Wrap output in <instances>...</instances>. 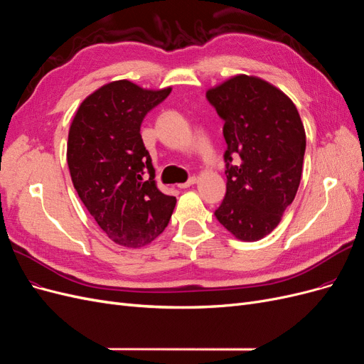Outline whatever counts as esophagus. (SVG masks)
<instances>
[{
	"mask_svg": "<svg viewBox=\"0 0 364 364\" xmlns=\"http://www.w3.org/2000/svg\"><path fill=\"white\" fill-rule=\"evenodd\" d=\"M196 183V177H191L189 180H187V181H184V183H180L178 184V187H180V189H186V187H191L192 184H195Z\"/></svg>",
	"mask_w": 364,
	"mask_h": 364,
	"instance_id": "esophagus-1",
	"label": "esophagus"
}]
</instances>
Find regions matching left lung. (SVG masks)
Segmentation results:
<instances>
[{"instance_id":"obj_1","label":"left lung","mask_w":364,"mask_h":364,"mask_svg":"<svg viewBox=\"0 0 364 364\" xmlns=\"http://www.w3.org/2000/svg\"><path fill=\"white\" fill-rule=\"evenodd\" d=\"M224 121L227 192L215 216L245 242L267 236L298 192L306 132L291 100L267 81L236 75L207 92ZM240 161L232 165V157Z\"/></svg>"}]
</instances>
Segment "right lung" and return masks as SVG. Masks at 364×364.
<instances>
[{"label": "right lung", "instance_id": "add662e5", "mask_svg": "<svg viewBox=\"0 0 364 364\" xmlns=\"http://www.w3.org/2000/svg\"><path fill=\"white\" fill-rule=\"evenodd\" d=\"M169 93L171 87L146 90L128 80L113 81L81 102L69 128L66 156L75 191L107 237L125 248L154 240L177 203L157 189L140 136L148 112Z\"/></svg>", "mask_w": 364, "mask_h": 364}]
</instances>
